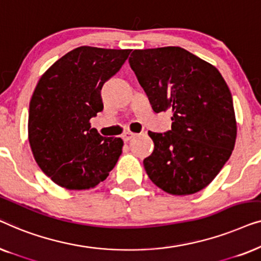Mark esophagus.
I'll use <instances>...</instances> for the list:
<instances>
[{"mask_svg": "<svg viewBox=\"0 0 261 261\" xmlns=\"http://www.w3.org/2000/svg\"><path fill=\"white\" fill-rule=\"evenodd\" d=\"M135 137H137V134L132 133V132H126V133L122 134V139H123L124 142L132 140V139H134Z\"/></svg>", "mask_w": 261, "mask_h": 261, "instance_id": "1", "label": "esophagus"}]
</instances>
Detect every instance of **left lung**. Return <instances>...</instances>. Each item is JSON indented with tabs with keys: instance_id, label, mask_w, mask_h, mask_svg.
Segmentation results:
<instances>
[{
	"instance_id": "8db88e82",
	"label": "left lung",
	"mask_w": 261,
	"mask_h": 261,
	"mask_svg": "<svg viewBox=\"0 0 261 261\" xmlns=\"http://www.w3.org/2000/svg\"><path fill=\"white\" fill-rule=\"evenodd\" d=\"M154 113H172L166 133L144 159L149 179L167 194H196L212 183L237 140L233 98L215 66L177 46L134 49L128 59Z\"/></svg>"
}]
</instances>
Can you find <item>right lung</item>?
Segmentation results:
<instances>
[{
	"instance_id": "1",
	"label": "right lung",
	"mask_w": 261,
	"mask_h": 261,
	"mask_svg": "<svg viewBox=\"0 0 261 261\" xmlns=\"http://www.w3.org/2000/svg\"><path fill=\"white\" fill-rule=\"evenodd\" d=\"M130 52L81 46L39 80L30 102L28 141L39 167L59 187L89 190L116 165L122 139L101 137L90 119L103 109V84Z\"/></svg>"
}]
</instances>
